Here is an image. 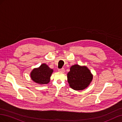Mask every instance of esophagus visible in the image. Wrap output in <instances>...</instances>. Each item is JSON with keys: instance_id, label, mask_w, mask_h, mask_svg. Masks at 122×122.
<instances>
[{"instance_id": "obj_1", "label": "esophagus", "mask_w": 122, "mask_h": 122, "mask_svg": "<svg viewBox=\"0 0 122 122\" xmlns=\"http://www.w3.org/2000/svg\"><path fill=\"white\" fill-rule=\"evenodd\" d=\"M58 71H59V72H64V71H65V69H64V68H61V69H58Z\"/></svg>"}]
</instances>
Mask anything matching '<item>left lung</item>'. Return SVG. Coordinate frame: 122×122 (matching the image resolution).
I'll return each mask as SVG.
<instances>
[{"mask_svg":"<svg viewBox=\"0 0 122 122\" xmlns=\"http://www.w3.org/2000/svg\"><path fill=\"white\" fill-rule=\"evenodd\" d=\"M67 76L69 86L75 90L85 89L93 79V75L88 67L78 64L71 66Z\"/></svg>","mask_w":122,"mask_h":122,"instance_id":"8db88e82","label":"left lung"}]
</instances>
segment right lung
<instances>
[{"label": "right lung", "instance_id": "add662e5", "mask_svg": "<svg viewBox=\"0 0 122 122\" xmlns=\"http://www.w3.org/2000/svg\"><path fill=\"white\" fill-rule=\"evenodd\" d=\"M53 69L45 64H42L39 67L34 68L30 76L32 80L40 85L46 84L50 81V78Z\"/></svg>", "mask_w": 122, "mask_h": 122}]
</instances>
